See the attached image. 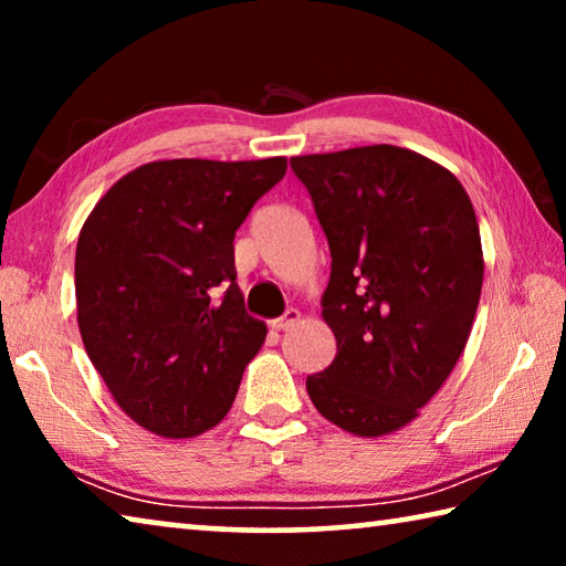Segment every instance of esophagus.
I'll return each instance as SVG.
<instances>
[{
	"label": "esophagus",
	"mask_w": 566,
	"mask_h": 566,
	"mask_svg": "<svg viewBox=\"0 0 566 566\" xmlns=\"http://www.w3.org/2000/svg\"><path fill=\"white\" fill-rule=\"evenodd\" d=\"M300 319H302V312L300 310H286L280 319H272V329H280V332L292 329Z\"/></svg>",
	"instance_id": "1"
}]
</instances>
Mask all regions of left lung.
Returning <instances> with one entry per match:
<instances>
[{
  "mask_svg": "<svg viewBox=\"0 0 566 566\" xmlns=\"http://www.w3.org/2000/svg\"><path fill=\"white\" fill-rule=\"evenodd\" d=\"M292 169L329 242L322 319L337 339L306 391L344 432H399L472 334L484 280L472 199L447 167L391 145L292 157Z\"/></svg>",
  "mask_w": 566,
  "mask_h": 566,
  "instance_id": "left-lung-1",
  "label": "left lung"
}]
</instances>
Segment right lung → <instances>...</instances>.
I'll list each match as a JSON object with an SVG mask.
<instances>
[{"label": "right lung", "mask_w": 566, "mask_h": 566, "mask_svg": "<svg viewBox=\"0 0 566 566\" xmlns=\"http://www.w3.org/2000/svg\"><path fill=\"white\" fill-rule=\"evenodd\" d=\"M286 159H159L107 189L74 256L76 324L90 359L147 432L217 427L266 324L244 312L234 232Z\"/></svg>", "instance_id": "add662e5"}]
</instances>
